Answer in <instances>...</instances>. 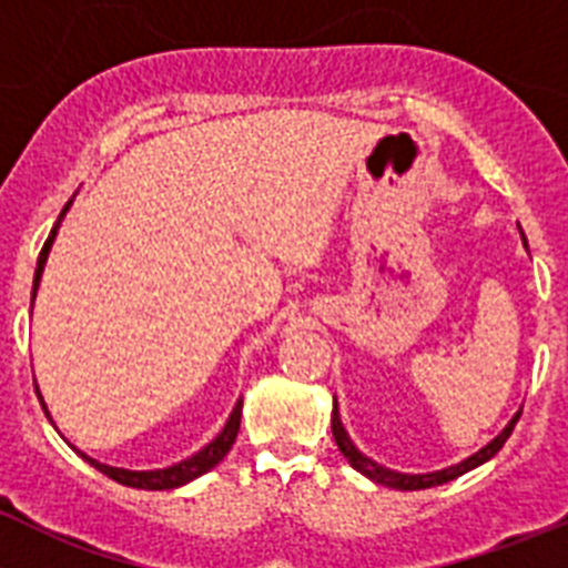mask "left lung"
Masks as SVG:
<instances>
[{
	"label": "left lung",
	"instance_id": "8db88e82",
	"mask_svg": "<svg viewBox=\"0 0 568 568\" xmlns=\"http://www.w3.org/2000/svg\"><path fill=\"white\" fill-rule=\"evenodd\" d=\"M524 245H527V240H524ZM518 418H521V413L513 415V420L505 426V429H501V435H496L494 440H490L488 446H485V449L477 452V455H471V457H468V460L457 463V466H452V468H443V471H435V474H398V471H390V468L376 466L374 460H368V457L362 455V452L356 449L354 443H351V437L345 435L343 420H339V415H337V404H334L332 432H334V440H337V449L343 452V457L351 463V468H356V471H359V474H365V477H368V479H374V483L387 485V488L420 490V488H435V485L452 483V479L463 477V474H466V471H471V468L483 466L485 460H490V457H494L496 452H499L501 446H505L507 437L513 435V426H516Z\"/></svg>",
	"mask_w": 568,
	"mask_h": 568
}]
</instances>
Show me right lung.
<instances>
[{
    "instance_id": "obj_1",
    "label": "right lung",
    "mask_w": 568,
    "mask_h": 568,
    "mask_svg": "<svg viewBox=\"0 0 568 568\" xmlns=\"http://www.w3.org/2000/svg\"><path fill=\"white\" fill-rule=\"evenodd\" d=\"M69 206H72V200H69L67 206H63V212H61V217H58L55 229L50 231V236H47L44 247H41V253H38L36 278H32V298H36L38 281H41V273H44L47 256H50V247H52V242H55V234H58V229H61V220H63V214L69 212ZM38 398H41V393H38ZM41 407H44V413H47V404L44 402H41ZM240 418H242V402H236L234 413H231V418H229V424L223 426V432H220V435L214 437L212 443H209L206 449H200L197 455H192V457H189V460L178 463V466L159 468V471H125V468L102 466V463L91 460V457H85V455H83V460L91 463V466H94L97 471L105 474V477H111V479H116V483L128 485V488H142V490L178 488V485L192 483V479L200 477V474L212 471V468L217 466V463L223 460L225 455H229L231 446H234V440H236V432H240Z\"/></svg>"
}]
</instances>
